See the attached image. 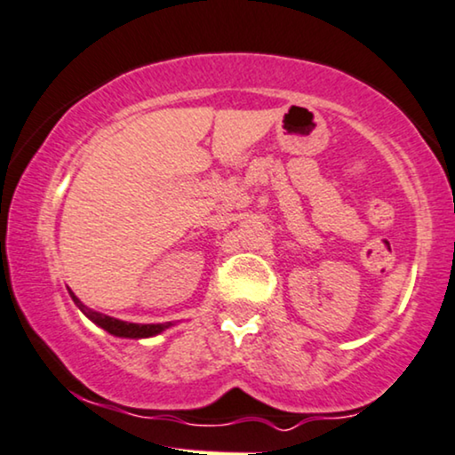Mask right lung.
Masks as SVG:
<instances>
[{"mask_svg":"<svg viewBox=\"0 0 455 455\" xmlns=\"http://www.w3.org/2000/svg\"><path fill=\"white\" fill-rule=\"evenodd\" d=\"M71 298L77 304L79 308H82V313L88 317L90 321H94L96 325H100L102 330L113 333V336H119V338H151V336H157L164 330H168L172 323H128V321H119V319H113V317H107V315L102 313H96V310H92L85 307V304L79 302V298L73 294V291H68Z\"/></svg>","mask_w":455,"mask_h":455,"instance_id":"1","label":"right lung"}]
</instances>
